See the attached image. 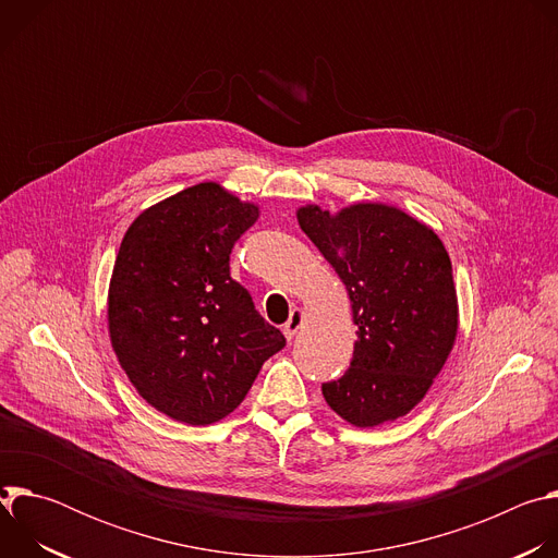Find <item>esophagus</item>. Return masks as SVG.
Masks as SVG:
<instances>
[{
    "label": "esophagus",
    "instance_id": "34e87169",
    "mask_svg": "<svg viewBox=\"0 0 558 558\" xmlns=\"http://www.w3.org/2000/svg\"><path fill=\"white\" fill-rule=\"evenodd\" d=\"M302 323H304V313H302V308H293V311H291V315H289V320H287V323H284V327H282L284 338H287V340H293V336L302 329Z\"/></svg>",
    "mask_w": 558,
    "mask_h": 558
}]
</instances>
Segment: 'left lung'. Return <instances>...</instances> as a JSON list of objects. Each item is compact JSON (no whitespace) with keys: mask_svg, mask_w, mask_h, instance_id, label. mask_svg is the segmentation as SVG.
Masks as SVG:
<instances>
[{"mask_svg":"<svg viewBox=\"0 0 558 558\" xmlns=\"http://www.w3.org/2000/svg\"><path fill=\"white\" fill-rule=\"evenodd\" d=\"M298 222L344 282L357 325L351 366L323 384L327 404L357 428L404 417L444 368L459 329L444 243L428 225L381 203L338 214L304 205Z\"/></svg>","mask_w":558,"mask_h":558,"instance_id":"left-lung-1","label":"left lung"}]
</instances>
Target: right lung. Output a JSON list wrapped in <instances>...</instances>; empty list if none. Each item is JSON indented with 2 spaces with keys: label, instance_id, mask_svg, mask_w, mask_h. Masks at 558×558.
<instances>
[{
  "label": "right lung",
  "instance_id": "obj_1",
  "mask_svg": "<svg viewBox=\"0 0 558 558\" xmlns=\"http://www.w3.org/2000/svg\"><path fill=\"white\" fill-rule=\"evenodd\" d=\"M258 214L198 183L147 207L121 241L108 291L112 349L143 400L177 422L227 417L284 347L229 276V254Z\"/></svg>",
  "mask_w": 558,
  "mask_h": 558
}]
</instances>
